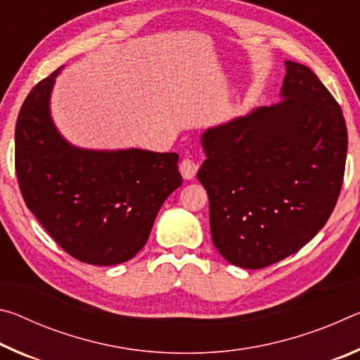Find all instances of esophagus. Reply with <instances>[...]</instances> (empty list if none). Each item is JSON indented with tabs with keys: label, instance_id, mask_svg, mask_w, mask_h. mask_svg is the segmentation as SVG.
Segmentation results:
<instances>
[{
	"label": "esophagus",
	"instance_id": "1",
	"mask_svg": "<svg viewBox=\"0 0 360 360\" xmlns=\"http://www.w3.org/2000/svg\"><path fill=\"white\" fill-rule=\"evenodd\" d=\"M179 172L182 174V178L191 181V179L195 178V174H197L198 165L193 160H191V158H184V160H182L181 165H179Z\"/></svg>",
	"mask_w": 360,
	"mask_h": 360
}]
</instances>
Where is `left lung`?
Returning a JSON list of instances; mask_svg holds the SVG:
<instances>
[{
	"label": "left lung",
	"instance_id": "obj_1",
	"mask_svg": "<svg viewBox=\"0 0 360 360\" xmlns=\"http://www.w3.org/2000/svg\"><path fill=\"white\" fill-rule=\"evenodd\" d=\"M281 101L202 135L198 181L208 192L212 243L257 270L311 241L337 205L348 131L341 108L308 66L285 60Z\"/></svg>",
	"mask_w": 360,
	"mask_h": 360
}]
</instances>
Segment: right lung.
<instances>
[{"label":"right lung","mask_w":360,"mask_h":360,"mask_svg":"<svg viewBox=\"0 0 360 360\" xmlns=\"http://www.w3.org/2000/svg\"><path fill=\"white\" fill-rule=\"evenodd\" d=\"M60 66L23 101L15 125V173L28 210L57 245L90 265L139 252L162 205L182 184L174 152L94 150L70 144L51 115Z\"/></svg>","instance_id":"right-lung-1"}]
</instances>
